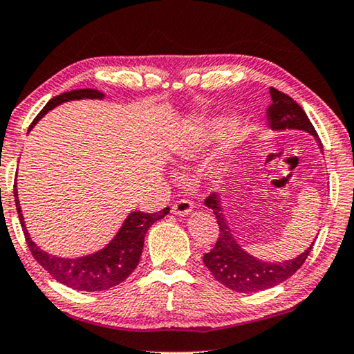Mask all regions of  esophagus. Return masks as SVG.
Returning <instances> with one entry per match:
<instances>
[{
    "instance_id": "obj_1",
    "label": "esophagus",
    "mask_w": 354,
    "mask_h": 354,
    "mask_svg": "<svg viewBox=\"0 0 354 354\" xmlns=\"http://www.w3.org/2000/svg\"><path fill=\"white\" fill-rule=\"evenodd\" d=\"M192 210H193V203L189 199H178L177 203L172 204V214L174 215L183 216V215H188Z\"/></svg>"
}]
</instances>
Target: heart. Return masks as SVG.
<instances>
[{
    "instance_id": "b5f03b06",
    "label": "heart",
    "mask_w": 354,
    "mask_h": 354,
    "mask_svg": "<svg viewBox=\"0 0 354 354\" xmlns=\"http://www.w3.org/2000/svg\"><path fill=\"white\" fill-rule=\"evenodd\" d=\"M226 129H227V122H216V123L212 124L209 134L198 136V138H192V139L185 140V142L178 145L177 150H176L177 160L182 161V162H189V161L198 160L199 156L204 153L205 149H207L210 140L216 138V136L225 133ZM226 171H227V167L225 165H218V166H216L215 172L218 174V176H225Z\"/></svg>"
}]
</instances>
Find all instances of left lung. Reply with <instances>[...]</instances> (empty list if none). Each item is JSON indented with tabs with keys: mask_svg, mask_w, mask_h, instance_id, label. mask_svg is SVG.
Returning <instances> with one entry per match:
<instances>
[{
	"mask_svg": "<svg viewBox=\"0 0 354 354\" xmlns=\"http://www.w3.org/2000/svg\"><path fill=\"white\" fill-rule=\"evenodd\" d=\"M272 104L268 109L269 127L275 131L281 129H301L307 131L322 145L313 124L310 123L307 113L297 102L285 93L270 86ZM205 205L214 210L216 223L220 226V234L216 239L215 247L209 253L204 254V264L215 280L221 285L237 292H254L263 291L268 288L280 285L281 281L295 274V272L306 263L312 245L306 252L292 259H286L283 263H268L261 261L247 253L232 237L230 226H227L225 215H223L220 198L216 193H212L205 198Z\"/></svg>",
	"mask_w": 354,
	"mask_h": 354,
	"instance_id": "8db88e82",
	"label": "left lung"
}]
</instances>
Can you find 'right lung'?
I'll return each instance as SVG.
<instances>
[{
  "label": "right lung",
  "mask_w": 354,
  "mask_h": 354,
  "mask_svg": "<svg viewBox=\"0 0 354 354\" xmlns=\"http://www.w3.org/2000/svg\"><path fill=\"white\" fill-rule=\"evenodd\" d=\"M102 100L104 93L97 90L84 88V90H73L62 93L55 97H52L47 102L44 109L39 112L35 120H32L30 129L46 115L48 111L57 107L62 102L74 101V100ZM14 198H15V207H17V214L20 218L21 230L25 234V241L28 243V248L37 263L44 268L48 274L59 283L66 285L73 290L79 291H107L111 288L120 285L122 281L128 279L133 274L136 266L139 264L140 254H142L144 248V237L149 227L161 220L162 216L169 214V207L162 209L155 214H144V212H131L123 221V225L115 237L112 239L107 245L100 250V252L86 254V257H80L75 259L69 258H58L52 257L36 245L31 241L30 232L26 231L24 214H21L19 194H17V185L14 183Z\"/></svg>",
  "instance_id": "1"
}]
</instances>
